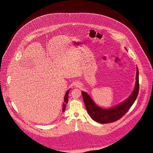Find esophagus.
Masks as SVG:
<instances>
[{"label": "esophagus", "instance_id": "obj_1", "mask_svg": "<svg viewBox=\"0 0 153 153\" xmlns=\"http://www.w3.org/2000/svg\"><path fill=\"white\" fill-rule=\"evenodd\" d=\"M80 84L78 83V82H76V83L74 84V86H75L76 87H80Z\"/></svg>", "mask_w": 153, "mask_h": 153}]
</instances>
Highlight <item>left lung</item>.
I'll return each mask as SVG.
<instances>
[{"label":"left lung","mask_w":153,"mask_h":153,"mask_svg":"<svg viewBox=\"0 0 153 153\" xmlns=\"http://www.w3.org/2000/svg\"><path fill=\"white\" fill-rule=\"evenodd\" d=\"M139 71L137 68L136 84L131 95L124 102L112 108L105 109L98 107L87 94L82 91V95L88 113L95 122L99 123H112L120 119L127 113L135 101L139 93Z\"/></svg>","instance_id":"1"}]
</instances>
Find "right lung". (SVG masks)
I'll use <instances>...</instances> for the list:
<instances>
[{
    "instance_id": "right-lung-1",
    "label": "right lung",
    "mask_w": 153,
    "mask_h": 153,
    "mask_svg": "<svg viewBox=\"0 0 153 153\" xmlns=\"http://www.w3.org/2000/svg\"><path fill=\"white\" fill-rule=\"evenodd\" d=\"M70 90H68L66 92L65 95L64 96V102L63 103V108H62V111L64 112L65 110L66 106V104L68 102V94H69V92Z\"/></svg>"
}]
</instances>
